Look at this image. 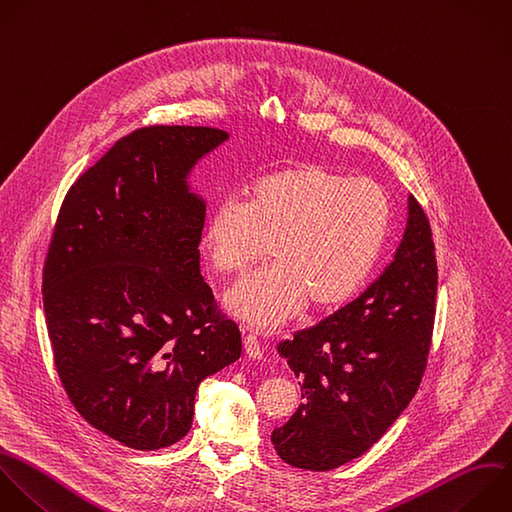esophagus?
Segmentation results:
<instances>
[{
  "mask_svg": "<svg viewBox=\"0 0 512 512\" xmlns=\"http://www.w3.org/2000/svg\"><path fill=\"white\" fill-rule=\"evenodd\" d=\"M244 350L250 358L254 360H262V346H260V340L256 338V334H246L244 336Z\"/></svg>",
  "mask_w": 512,
  "mask_h": 512,
  "instance_id": "esophagus-1",
  "label": "esophagus"
}]
</instances>
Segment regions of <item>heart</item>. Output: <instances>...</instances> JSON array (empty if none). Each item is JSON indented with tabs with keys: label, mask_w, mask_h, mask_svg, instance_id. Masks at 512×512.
<instances>
[{
	"label": "heart",
	"mask_w": 512,
	"mask_h": 512,
	"mask_svg": "<svg viewBox=\"0 0 512 512\" xmlns=\"http://www.w3.org/2000/svg\"><path fill=\"white\" fill-rule=\"evenodd\" d=\"M388 226L390 200L378 182L304 164L256 180L246 202H220L202 246L220 274L246 272L270 246L274 264L238 282L224 302L248 326L272 330L306 302L320 310L350 300Z\"/></svg>",
	"instance_id": "b5f03b06"
}]
</instances>
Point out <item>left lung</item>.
Returning <instances> with one entry per match:
<instances>
[{
    "label": "left lung",
    "mask_w": 512,
    "mask_h": 512,
    "mask_svg": "<svg viewBox=\"0 0 512 512\" xmlns=\"http://www.w3.org/2000/svg\"><path fill=\"white\" fill-rule=\"evenodd\" d=\"M436 282L430 224L408 196L404 236L386 270L356 300L278 346L304 398L272 432L286 464L338 468L402 414L426 368Z\"/></svg>",
    "instance_id": "left-lung-1"
}]
</instances>
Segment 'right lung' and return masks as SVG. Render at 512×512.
<instances>
[{"label":"right lung","mask_w":512,"mask_h":512,"mask_svg":"<svg viewBox=\"0 0 512 512\" xmlns=\"http://www.w3.org/2000/svg\"><path fill=\"white\" fill-rule=\"evenodd\" d=\"M228 140L136 130L80 176L56 222L44 310L60 380L94 428L136 450L182 440L200 382L242 354L200 274L206 202L188 182Z\"/></svg>","instance_id":"obj_1"}]
</instances>
